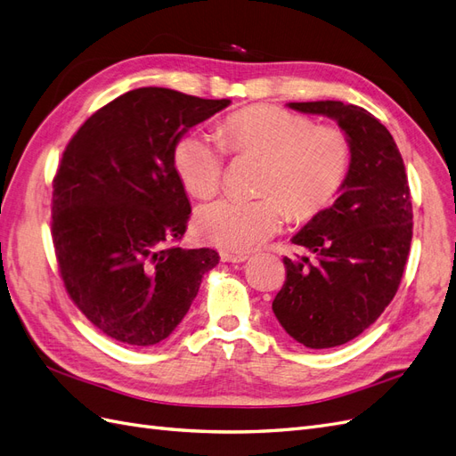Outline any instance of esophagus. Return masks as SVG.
<instances>
[{
	"label": "esophagus",
	"mask_w": 456,
	"mask_h": 456,
	"mask_svg": "<svg viewBox=\"0 0 456 456\" xmlns=\"http://www.w3.org/2000/svg\"><path fill=\"white\" fill-rule=\"evenodd\" d=\"M249 255L245 253H232V251H220V260L223 262H245Z\"/></svg>",
	"instance_id": "obj_1"
}]
</instances>
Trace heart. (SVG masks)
Instances as JSON below:
<instances>
[{
	"mask_svg": "<svg viewBox=\"0 0 456 456\" xmlns=\"http://www.w3.org/2000/svg\"><path fill=\"white\" fill-rule=\"evenodd\" d=\"M220 139L236 154H260L256 198L224 196L198 211L200 236L224 249L247 253L272 238L287 209L295 218H310L335 198L352 161L346 133L315 126L308 118L275 104H253L230 114ZM213 136L191 131L173 150L175 169L198 198L213 196L223 184L226 149Z\"/></svg>",
	"mask_w": 456,
	"mask_h": 456,
	"instance_id": "b5f03b06",
	"label": "heart"
}]
</instances>
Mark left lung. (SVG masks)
<instances>
[{"instance_id": "1", "label": "left lung", "mask_w": 456, "mask_h": 456, "mask_svg": "<svg viewBox=\"0 0 456 456\" xmlns=\"http://www.w3.org/2000/svg\"><path fill=\"white\" fill-rule=\"evenodd\" d=\"M337 119L352 146L340 196L291 240L315 255L283 258L285 283L272 310L306 348L346 344L379 320L402 283L412 240V205L402 154L367 110L340 101L289 102Z\"/></svg>"}]
</instances>
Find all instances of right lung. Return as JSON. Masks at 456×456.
<instances>
[{"label":"right lung","instance_id":"1","mask_svg":"<svg viewBox=\"0 0 456 456\" xmlns=\"http://www.w3.org/2000/svg\"><path fill=\"white\" fill-rule=\"evenodd\" d=\"M230 104L141 87L102 106L68 142L53 178L51 236L66 293L110 338H167L218 253L183 249L191 213L173 163L178 139Z\"/></svg>","mask_w":456,"mask_h":456}]
</instances>
